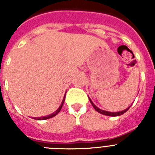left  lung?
I'll list each match as a JSON object with an SVG mask.
<instances>
[{"label":"left lung","mask_w":155,"mask_h":155,"mask_svg":"<svg viewBox=\"0 0 155 155\" xmlns=\"http://www.w3.org/2000/svg\"><path fill=\"white\" fill-rule=\"evenodd\" d=\"M88 98H89V101H90V102H91V105H92L93 108H94V109H95L97 112H98V113H101V114H102V115H105V116H120V115H123L124 113H125L126 112H127V111L128 110V109H130L131 106L130 105V106H129L127 109H124V110H123V111H120V112H108V111L102 110V109H99V108L97 107L96 105L93 103L92 101H91V98H90L89 97H88Z\"/></svg>","instance_id":"left-lung-1"}]
</instances>
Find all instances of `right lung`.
<instances>
[{
	"instance_id": "right-lung-1",
	"label": "right lung",
	"mask_w": 155,
	"mask_h": 155,
	"mask_svg": "<svg viewBox=\"0 0 155 155\" xmlns=\"http://www.w3.org/2000/svg\"><path fill=\"white\" fill-rule=\"evenodd\" d=\"M65 95H66V94H65ZM65 95H64V98H63V101H62V102H61V105L59 106L58 109H57V110H56L55 112H54V113H51V114H50V115H48V116H42V117H38V118H35V117H31V118L34 119V120H47V119L52 118V117H53V116H57V115L58 114V113H60V112H61V109H62V106H63V105H64V101H65Z\"/></svg>"
}]
</instances>
